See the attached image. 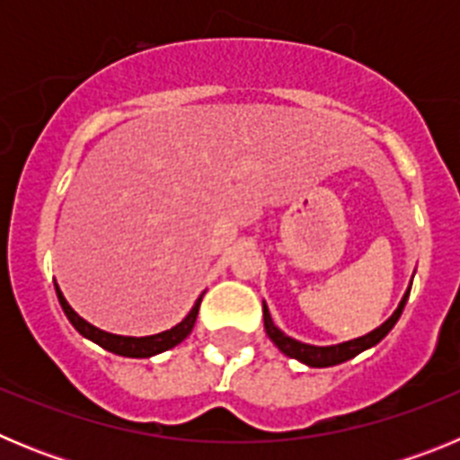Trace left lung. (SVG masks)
Returning <instances> with one entry per match:
<instances>
[{"mask_svg": "<svg viewBox=\"0 0 460 460\" xmlns=\"http://www.w3.org/2000/svg\"><path fill=\"white\" fill-rule=\"evenodd\" d=\"M408 295H410V290L405 292L403 299H401V304H398V308L392 313V318H389L387 323H382L377 329H373L371 334L359 336V339H352V341H345V343H339V345H324V348H320V345L299 343V341H295V339H290L288 334H283V332H280V329L274 324V320H271L267 304H262V318H265L267 336L274 341V345L279 348L280 352H283V355L292 357V359H299L302 364H306V367H315V368L336 367V364H343V361L352 359V357H357L359 352L368 350V348H373V345L380 343V341L385 339L389 332H392V327L398 323V318H401L405 302H408Z\"/></svg>", "mask_w": 460, "mask_h": 460, "instance_id": "obj_1", "label": "left lung"}]
</instances>
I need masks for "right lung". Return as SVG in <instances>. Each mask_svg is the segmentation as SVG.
Here are the masks:
<instances>
[{
	"label": "right lung",
	"instance_id": "obj_1",
	"mask_svg": "<svg viewBox=\"0 0 460 460\" xmlns=\"http://www.w3.org/2000/svg\"><path fill=\"white\" fill-rule=\"evenodd\" d=\"M55 290H57V299H59L64 313H66V318L71 320L73 327L78 329L84 339L93 341V343L101 345L103 350L115 352V355H121V357H136V359L154 357V355H158V352H165V350H170V348H174V345H180L181 341L190 334V329H193L195 318H198V311H200V302H202V295H200L198 296V302H195V306L189 311V315H186L180 324H174L172 329H168V332H161V334H154V336H140V339H136V336L108 334V332H103V329L93 327V324H89L87 320L80 318L78 313L68 306V302L64 299L62 290L57 288V283H55Z\"/></svg>",
	"mask_w": 460,
	"mask_h": 460
}]
</instances>
